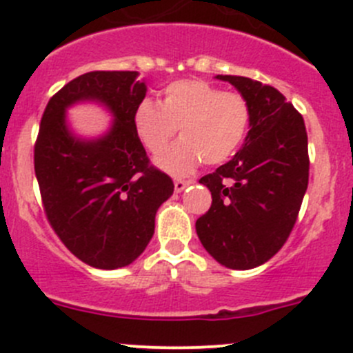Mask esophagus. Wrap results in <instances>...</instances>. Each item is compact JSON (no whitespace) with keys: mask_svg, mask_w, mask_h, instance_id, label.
<instances>
[{"mask_svg":"<svg viewBox=\"0 0 353 353\" xmlns=\"http://www.w3.org/2000/svg\"><path fill=\"white\" fill-rule=\"evenodd\" d=\"M191 183H193V181H191V179H188V181L176 179V181H174V190H176V193H181V191H184V188L190 186Z\"/></svg>","mask_w":353,"mask_h":353,"instance_id":"obj_1","label":"esophagus"}]
</instances>
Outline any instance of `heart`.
I'll return each mask as SVG.
<instances>
[{
  "mask_svg": "<svg viewBox=\"0 0 353 353\" xmlns=\"http://www.w3.org/2000/svg\"><path fill=\"white\" fill-rule=\"evenodd\" d=\"M134 128L152 154L165 148L177 128L183 140L157 159L174 176L190 174L199 162L219 165L243 145L251 110L237 92H222L203 80H179L167 85L162 101H141L134 110Z\"/></svg>",
  "mask_w": 353,
  "mask_h": 353,
  "instance_id": "heart-1",
  "label": "heart"
}]
</instances>
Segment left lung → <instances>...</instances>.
Wrapping results in <instances>:
<instances>
[{
    "instance_id": "left-lung-1",
    "label": "left lung",
    "mask_w": 353,
    "mask_h": 353,
    "mask_svg": "<svg viewBox=\"0 0 353 353\" xmlns=\"http://www.w3.org/2000/svg\"><path fill=\"white\" fill-rule=\"evenodd\" d=\"M216 78L239 90L251 121L243 148L199 179L212 206L196 220V234L220 265L249 270L273 258L294 229L309 183L307 133L276 88L245 77Z\"/></svg>"
}]
</instances>
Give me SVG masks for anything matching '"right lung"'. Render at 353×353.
Returning <instances> with one entry per match:
<instances>
[{
    "mask_svg": "<svg viewBox=\"0 0 353 353\" xmlns=\"http://www.w3.org/2000/svg\"><path fill=\"white\" fill-rule=\"evenodd\" d=\"M145 95L138 71H90L52 95L42 114L34 167L44 212L63 244L94 268L131 265L154 236L157 210L174 193L134 128ZM78 101H97L113 114L108 134L88 141L69 130L65 110Z\"/></svg>",
    "mask_w": 353,
    "mask_h": 353,
    "instance_id": "add662e5",
    "label": "right lung"
}]
</instances>
